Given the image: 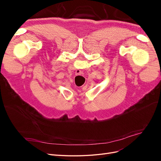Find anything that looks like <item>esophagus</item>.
I'll return each instance as SVG.
<instances>
[{
    "instance_id": "34e87169",
    "label": "esophagus",
    "mask_w": 161,
    "mask_h": 161,
    "mask_svg": "<svg viewBox=\"0 0 161 161\" xmlns=\"http://www.w3.org/2000/svg\"><path fill=\"white\" fill-rule=\"evenodd\" d=\"M75 75L77 76V75H82V71L80 70H79V69H77L76 70V72H75Z\"/></svg>"
}]
</instances>
